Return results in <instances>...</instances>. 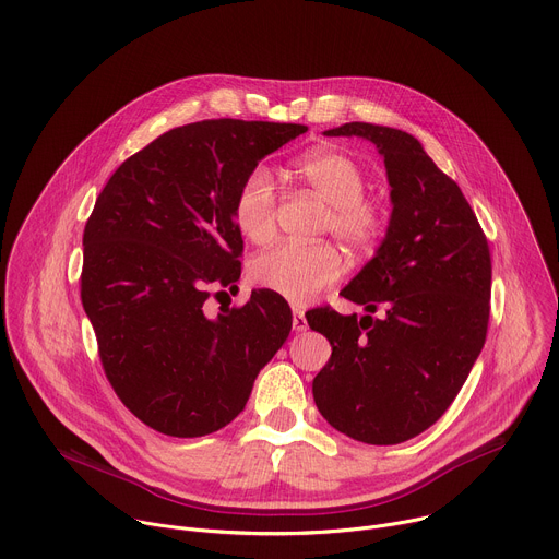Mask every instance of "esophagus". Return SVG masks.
Here are the masks:
<instances>
[{"label":"esophagus","instance_id":"esophagus-1","mask_svg":"<svg viewBox=\"0 0 559 559\" xmlns=\"http://www.w3.org/2000/svg\"><path fill=\"white\" fill-rule=\"evenodd\" d=\"M292 328H294L296 332H305V330H307V318H305V311L294 309V316H292Z\"/></svg>","mask_w":559,"mask_h":559}]
</instances>
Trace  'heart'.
<instances>
[{
	"instance_id": "obj_1",
	"label": "heart",
	"mask_w": 559,
	"mask_h": 559,
	"mask_svg": "<svg viewBox=\"0 0 559 559\" xmlns=\"http://www.w3.org/2000/svg\"><path fill=\"white\" fill-rule=\"evenodd\" d=\"M296 175L330 203L323 227L354 252L373 250L386 229V207L365 197L362 168L345 152L313 150L296 164ZM236 227L254 243H267L276 231V183L265 166L252 168L234 194ZM343 274V259L332 243H283L261 254L252 281L294 305L309 302Z\"/></svg>"
}]
</instances>
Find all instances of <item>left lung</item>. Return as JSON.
<instances>
[{"mask_svg": "<svg viewBox=\"0 0 559 559\" xmlns=\"http://www.w3.org/2000/svg\"><path fill=\"white\" fill-rule=\"evenodd\" d=\"M325 134L378 147L393 210L376 257L341 292L367 313L318 307L307 316L332 345L313 401L341 433L397 444L449 409L485 347L491 252L462 190L416 136L362 121Z\"/></svg>", "mask_w": 559, "mask_h": 559, "instance_id": "8db88e82", "label": "left lung"}]
</instances>
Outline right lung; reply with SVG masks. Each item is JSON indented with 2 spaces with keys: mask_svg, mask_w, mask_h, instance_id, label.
Returning a JSON list of instances; mask_svg holds the SVG:
<instances>
[{
  "mask_svg": "<svg viewBox=\"0 0 559 559\" xmlns=\"http://www.w3.org/2000/svg\"><path fill=\"white\" fill-rule=\"evenodd\" d=\"M300 123L207 119L164 132L117 168L84 229L82 302L121 403L147 427L199 438L243 412L283 347L292 309L274 292L207 318L210 285L241 276L231 205L243 177Z\"/></svg>",
  "mask_w": 559,
  "mask_h": 559,
  "instance_id": "add662e5",
  "label": "right lung"
}]
</instances>
